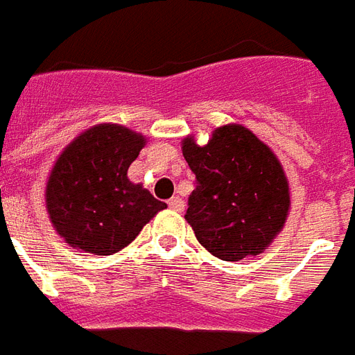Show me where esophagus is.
Here are the masks:
<instances>
[{"mask_svg": "<svg viewBox=\"0 0 355 355\" xmlns=\"http://www.w3.org/2000/svg\"><path fill=\"white\" fill-rule=\"evenodd\" d=\"M168 206L172 208L173 212H183V208H185V202H183L180 197H172L168 200Z\"/></svg>", "mask_w": 355, "mask_h": 355, "instance_id": "34e87169", "label": "esophagus"}]
</instances>
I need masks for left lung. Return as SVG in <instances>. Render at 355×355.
I'll return each instance as SVG.
<instances>
[{
    "instance_id": "obj_1",
    "label": "left lung",
    "mask_w": 355,
    "mask_h": 355,
    "mask_svg": "<svg viewBox=\"0 0 355 355\" xmlns=\"http://www.w3.org/2000/svg\"><path fill=\"white\" fill-rule=\"evenodd\" d=\"M183 157L197 178L185 220L216 258L237 262L262 254L283 230L291 208L285 170L248 128H216L206 145L193 135Z\"/></svg>"
}]
</instances>
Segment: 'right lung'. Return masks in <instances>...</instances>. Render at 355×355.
Returning <instances> with one entry per match:
<instances>
[{
  "label": "right lung",
  "instance_id": "right-lung-1",
  "mask_svg": "<svg viewBox=\"0 0 355 355\" xmlns=\"http://www.w3.org/2000/svg\"><path fill=\"white\" fill-rule=\"evenodd\" d=\"M145 143L141 133L124 125L97 124L59 155L45 185V208L70 246L114 254L164 210L166 202L128 180V168Z\"/></svg>",
  "mask_w": 355,
  "mask_h": 355
}]
</instances>
